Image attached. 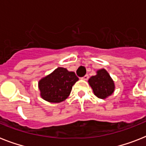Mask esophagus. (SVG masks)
Returning <instances> with one entry per match:
<instances>
[{
    "label": "esophagus",
    "mask_w": 146,
    "mask_h": 146,
    "mask_svg": "<svg viewBox=\"0 0 146 146\" xmlns=\"http://www.w3.org/2000/svg\"><path fill=\"white\" fill-rule=\"evenodd\" d=\"M89 79V75L88 74H86V75H85L83 77H82V80H87Z\"/></svg>",
    "instance_id": "34e87169"
}]
</instances>
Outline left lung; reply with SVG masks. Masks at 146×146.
Instances as JSON below:
<instances>
[{
	"mask_svg": "<svg viewBox=\"0 0 146 146\" xmlns=\"http://www.w3.org/2000/svg\"><path fill=\"white\" fill-rule=\"evenodd\" d=\"M89 83L93 90L94 94L102 99H104L112 95L115 89L113 80L104 69L98 70L96 76L90 77Z\"/></svg>",
	"mask_w": 146,
	"mask_h": 146,
	"instance_id": "8db88e82",
	"label": "left lung"
}]
</instances>
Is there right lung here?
<instances>
[{
  "mask_svg": "<svg viewBox=\"0 0 146 146\" xmlns=\"http://www.w3.org/2000/svg\"><path fill=\"white\" fill-rule=\"evenodd\" d=\"M79 80L74 72L66 68L57 67L52 73L38 82L41 97L51 103H60L70 94L73 86Z\"/></svg>",
  "mask_w": 146,
  "mask_h": 146,
  "instance_id": "obj_1",
  "label": "right lung"
}]
</instances>
